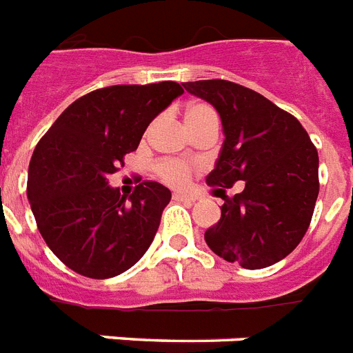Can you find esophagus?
Listing matches in <instances>:
<instances>
[{
    "instance_id": "esophagus-1",
    "label": "esophagus",
    "mask_w": 353,
    "mask_h": 353,
    "mask_svg": "<svg viewBox=\"0 0 353 353\" xmlns=\"http://www.w3.org/2000/svg\"><path fill=\"white\" fill-rule=\"evenodd\" d=\"M174 200L192 203V201H196V198H194V196H190V194H185V192H174Z\"/></svg>"
}]
</instances>
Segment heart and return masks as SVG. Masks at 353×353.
Instances as JSON below:
<instances>
[{"label":"heart","mask_w":353,"mask_h":353,"mask_svg":"<svg viewBox=\"0 0 353 353\" xmlns=\"http://www.w3.org/2000/svg\"><path fill=\"white\" fill-rule=\"evenodd\" d=\"M203 117H216V114L212 111L211 105L196 101V103H190L187 107L185 122H196V120H200ZM159 174L168 183H185L188 176H190V168L185 163H181V161H165L163 165L159 166Z\"/></svg>","instance_id":"b5f03b06"}]
</instances>
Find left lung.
Returning <instances> with one entry per match:
<instances>
[{
	"label": "left lung",
	"mask_w": 353,
	"mask_h": 353,
	"mask_svg": "<svg viewBox=\"0 0 353 353\" xmlns=\"http://www.w3.org/2000/svg\"><path fill=\"white\" fill-rule=\"evenodd\" d=\"M216 109L224 144L207 185L222 196V216L207 246L228 263L257 270L278 263L305 235L319 196V153L292 114L252 88L224 79L183 83ZM245 181L241 195L224 188Z\"/></svg>",
	"instance_id": "8db88e82"
}]
</instances>
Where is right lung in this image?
I'll list each match as a JSON object with an SVG mask.
<instances>
[{"label": "right lung", "instance_id": "add662e5", "mask_svg": "<svg viewBox=\"0 0 353 353\" xmlns=\"http://www.w3.org/2000/svg\"><path fill=\"white\" fill-rule=\"evenodd\" d=\"M181 94L174 81L98 88L75 99L37 144L27 200L46 244L74 272L114 278L150 248L172 192L142 181L120 194L109 176Z\"/></svg>", "mask_w": 353, "mask_h": 353}]
</instances>
